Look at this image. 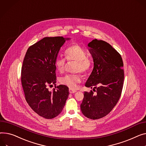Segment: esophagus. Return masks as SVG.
Masks as SVG:
<instances>
[{"mask_svg":"<svg viewBox=\"0 0 146 146\" xmlns=\"http://www.w3.org/2000/svg\"><path fill=\"white\" fill-rule=\"evenodd\" d=\"M75 92H76V90H73V89H69V93H74Z\"/></svg>","mask_w":146,"mask_h":146,"instance_id":"obj_1","label":"esophagus"}]
</instances>
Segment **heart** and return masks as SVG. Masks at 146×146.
<instances>
[{
    "mask_svg": "<svg viewBox=\"0 0 146 146\" xmlns=\"http://www.w3.org/2000/svg\"><path fill=\"white\" fill-rule=\"evenodd\" d=\"M67 59L69 61H76V72H82L83 73L89 72L92 67V61L87 56L86 50L77 44H73L68 47L65 51ZM67 60L65 57L58 56L56 58L54 64L56 69L60 72L64 71ZM80 73L67 74L60 78L62 84L69 87L70 89H76L77 85L81 82Z\"/></svg>",
    "mask_w": 146,
    "mask_h": 146,
    "instance_id": "1",
    "label": "heart"
}]
</instances>
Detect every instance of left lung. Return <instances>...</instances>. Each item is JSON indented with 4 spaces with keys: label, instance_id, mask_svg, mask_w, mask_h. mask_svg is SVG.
<instances>
[{
    "label": "left lung",
    "instance_id": "8db88e82",
    "mask_svg": "<svg viewBox=\"0 0 146 146\" xmlns=\"http://www.w3.org/2000/svg\"><path fill=\"white\" fill-rule=\"evenodd\" d=\"M88 46L94 68L85 86L93 87L96 93L84 92L80 109L86 117L96 120L108 115L120 98L124 77L123 62L120 53L105 41L94 39Z\"/></svg>",
    "mask_w": 146,
    "mask_h": 146
}]
</instances>
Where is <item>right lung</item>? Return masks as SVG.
I'll return each instance as SVG.
<instances>
[{
	"label": "right lung",
	"instance_id": "right-lung-1",
	"mask_svg": "<svg viewBox=\"0 0 146 146\" xmlns=\"http://www.w3.org/2000/svg\"><path fill=\"white\" fill-rule=\"evenodd\" d=\"M66 39L69 38L44 37L29 47L23 62L21 82L26 100L35 112L47 119L62 112L69 94L65 85L55 87L52 92L48 89L56 85L54 62Z\"/></svg>",
	"mask_w": 146,
	"mask_h": 146
}]
</instances>
